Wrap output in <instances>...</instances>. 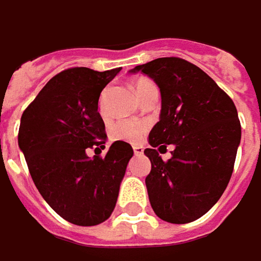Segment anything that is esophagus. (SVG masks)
I'll return each mask as SVG.
<instances>
[{
  "mask_svg": "<svg viewBox=\"0 0 261 261\" xmlns=\"http://www.w3.org/2000/svg\"><path fill=\"white\" fill-rule=\"evenodd\" d=\"M134 152H135V155H142L144 154V148L141 145H135L134 147Z\"/></svg>",
  "mask_w": 261,
  "mask_h": 261,
  "instance_id": "esophagus-1",
  "label": "esophagus"
}]
</instances>
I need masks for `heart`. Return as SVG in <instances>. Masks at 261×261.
<instances>
[{
  "label": "heart",
  "instance_id": "1",
  "mask_svg": "<svg viewBox=\"0 0 261 261\" xmlns=\"http://www.w3.org/2000/svg\"><path fill=\"white\" fill-rule=\"evenodd\" d=\"M151 85L148 81H138L135 82V91L139 94L145 86ZM107 95L109 91H104V94L99 98V113L106 114V107H107ZM148 124L141 120H120L111 127L110 137L113 141H122V142H138L141 138L144 137V134L147 132Z\"/></svg>",
  "mask_w": 261,
  "mask_h": 261
}]
</instances>
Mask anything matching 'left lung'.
<instances>
[{"label":"left lung","instance_id":"obj_1","mask_svg":"<svg viewBox=\"0 0 261 261\" xmlns=\"http://www.w3.org/2000/svg\"><path fill=\"white\" fill-rule=\"evenodd\" d=\"M129 73L147 74L162 95L160 117L148 135L151 148L144 151L151 162L145 177L151 207L164 222H194L219 201L232 176L241 142L237 107L187 60L155 59ZM170 143L175 150L163 162L158 151Z\"/></svg>","mask_w":261,"mask_h":261}]
</instances>
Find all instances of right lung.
<instances>
[{
    "mask_svg": "<svg viewBox=\"0 0 261 261\" xmlns=\"http://www.w3.org/2000/svg\"><path fill=\"white\" fill-rule=\"evenodd\" d=\"M120 70L67 69L21 114L19 148L33 184L49 207L73 225L94 226L110 217L134 155L122 141H114L102 159L86 154L94 147L106 148L99 95Z\"/></svg>",
    "mask_w": 261,
    "mask_h": 261,
    "instance_id": "1",
    "label": "right lung"
}]
</instances>
